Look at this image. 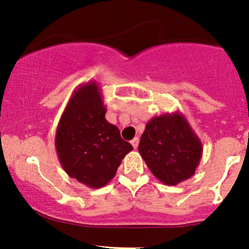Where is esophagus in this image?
Returning a JSON list of instances; mask_svg holds the SVG:
<instances>
[{"mask_svg": "<svg viewBox=\"0 0 249 249\" xmlns=\"http://www.w3.org/2000/svg\"><path fill=\"white\" fill-rule=\"evenodd\" d=\"M139 143H140V140L137 139V137H135V139L131 141V145H133L135 149H136L137 146H139Z\"/></svg>", "mask_w": 249, "mask_h": 249, "instance_id": "34e87169", "label": "esophagus"}]
</instances>
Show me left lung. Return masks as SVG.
Here are the masks:
<instances>
[{
	"instance_id": "8db88e82",
	"label": "left lung",
	"mask_w": 249,
	"mask_h": 249,
	"mask_svg": "<svg viewBox=\"0 0 249 249\" xmlns=\"http://www.w3.org/2000/svg\"><path fill=\"white\" fill-rule=\"evenodd\" d=\"M202 151L201 141L180 112L150 120L139 145L149 170L167 186H176L194 176Z\"/></svg>"
}]
</instances>
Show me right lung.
Listing matches in <instances>:
<instances>
[{
    "label": "right lung",
    "instance_id": "add662e5",
    "mask_svg": "<svg viewBox=\"0 0 249 249\" xmlns=\"http://www.w3.org/2000/svg\"><path fill=\"white\" fill-rule=\"evenodd\" d=\"M105 114L100 89L97 82L90 81L73 91L55 134V149L63 170L90 188L106 186L133 150Z\"/></svg>",
    "mask_w": 249,
    "mask_h": 249
}]
</instances>
